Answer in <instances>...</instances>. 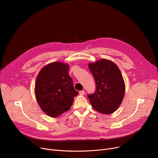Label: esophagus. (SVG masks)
<instances>
[{
    "mask_svg": "<svg viewBox=\"0 0 158 158\" xmlns=\"http://www.w3.org/2000/svg\"><path fill=\"white\" fill-rule=\"evenodd\" d=\"M79 94H80V95H84L85 94V92H84V90L80 91V92H79Z\"/></svg>",
    "mask_w": 158,
    "mask_h": 158,
    "instance_id": "1",
    "label": "esophagus"
}]
</instances>
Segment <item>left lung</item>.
<instances>
[{
	"label": "left lung",
	"mask_w": 158,
	"mask_h": 158,
	"mask_svg": "<svg viewBox=\"0 0 158 158\" xmlns=\"http://www.w3.org/2000/svg\"><path fill=\"white\" fill-rule=\"evenodd\" d=\"M88 67L96 85L95 93L88 95L90 104L99 113H113L120 106L125 92L120 70L113 62L107 59L89 63Z\"/></svg>",
	"instance_id": "left-lung-1"
}]
</instances>
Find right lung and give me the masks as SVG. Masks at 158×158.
Listing matches in <instances>:
<instances>
[{"label":"right lung","mask_w":158,"mask_h":158,"mask_svg":"<svg viewBox=\"0 0 158 158\" xmlns=\"http://www.w3.org/2000/svg\"><path fill=\"white\" fill-rule=\"evenodd\" d=\"M69 65L54 62L46 65L38 74L35 84L37 102L42 111L56 117L69 111L78 95L69 74Z\"/></svg>","instance_id":"1"}]
</instances>
